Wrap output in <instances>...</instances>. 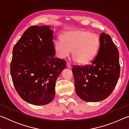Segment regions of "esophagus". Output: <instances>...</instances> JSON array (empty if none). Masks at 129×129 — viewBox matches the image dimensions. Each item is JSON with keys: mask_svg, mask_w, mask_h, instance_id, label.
<instances>
[{"mask_svg": "<svg viewBox=\"0 0 129 129\" xmlns=\"http://www.w3.org/2000/svg\"><path fill=\"white\" fill-rule=\"evenodd\" d=\"M67 67L68 68H72L71 65L69 63H68V62H67Z\"/></svg>", "mask_w": 129, "mask_h": 129, "instance_id": "1", "label": "esophagus"}]
</instances>
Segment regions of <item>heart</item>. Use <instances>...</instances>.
<instances>
[{
    "label": "heart",
    "instance_id": "heart-1",
    "mask_svg": "<svg viewBox=\"0 0 129 129\" xmlns=\"http://www.w3.org/2000/svg\"><path fill=\"white\" fill-rule=\"evenodd\" d=\"M99 46V36L84 30L67 31L62 35L61 40L57 39L54 43L58 57H66L72 50L73 58L80 65L89 64L94 58Z\"/></svg>",
    "mask_w": 129,
    "mask_h": 129
}]
</instances>
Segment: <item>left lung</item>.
I'll return each mask as SVG.
<instances>
[{
  "instance_id": "obj_1",
  "label": "left lung",
  "mask_w": 129,
  "mask_h": 129,
  "mask_svg": "<svg viewBox=\"0 0 129 129\" xmlns=\"http://www.w3.org/2000/svg\"><path fill=\"white\" fill-rule=\"evenodd\" d=\"M75 90L81 99L99 102L108 97L119 77V52L108 34L100 36V47L91 64L73 65Z\"/></svg>"
}]
</instances>
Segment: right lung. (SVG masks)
<instances>
[{
  "label": "right lung",
  "instance_id": "right-lung-1",
  "mask_svg": "<svg viewBox=\"0 0 129 129\" xmlns=\"http://www.w3.org/2000/svg\"><path fill=\"white\" fill-rule=\"evenodd\" d=\"M53 31L49 26H31L12 51L10 72L20 97L35 105H44L55 95L56 81L66 67L65 60L54 57Z\"/></svg>",
  "mask_w": 129,
  "mask_h": 129
}]
</instances>
